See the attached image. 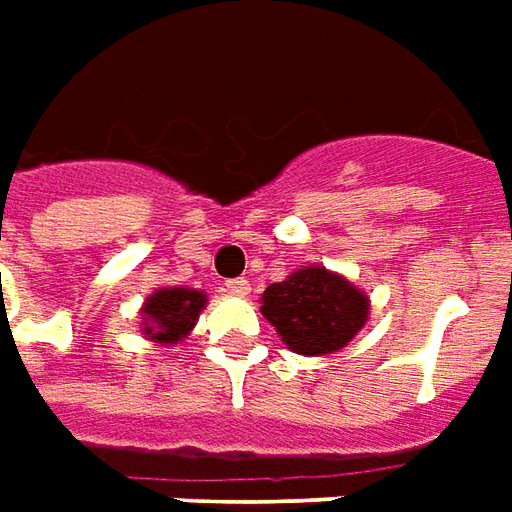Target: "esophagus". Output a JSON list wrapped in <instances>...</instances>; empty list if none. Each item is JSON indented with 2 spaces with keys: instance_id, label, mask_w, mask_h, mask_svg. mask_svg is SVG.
Masks as SVG:
<instances>
[{
  "instance_id": "esophagus-1",
  "label": "esophagus",
  "mask_w": 512,
  "mask_h": 512,
  "mask_svg": "<svg viewBox=\"0 0 512 512\" xmlns=\"http://www.w3.org/2000/svg\"><path fill=\"white\" fill-rule=\"evenodd\" d=\"M224 291L232 293V296H246L252 288H249V280L238 277V280H224Z\"/></svg>"
}]
</instances>
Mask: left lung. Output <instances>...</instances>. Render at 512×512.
I'll return each instance as SVG.
<instances>
[{
  "instance_id": "left-lung-1",
  "label": "left lung",
  "mask_w": 512,
  "mask_h": 512,
  "mask_svg": "<svg viewBox=\"0 0 512 512\" xmlns=\"http://www.w3.org/2000/svg\"><path fill=\"white\" fill-rule=\"evenodd\" d=\"M260 313L296 355H332L363 330L368 296L324 266H305L271 282Z\"/></svg>"
}]
</instances>
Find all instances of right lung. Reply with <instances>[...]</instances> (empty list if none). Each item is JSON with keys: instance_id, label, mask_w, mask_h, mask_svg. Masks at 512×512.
<instances>
[{"instance_id": "right-lung-1", "label": "right lung", "mask_w": 512, "mask_h": 512, "mask_svg": "<svg viewBox=\"0 0 512 512\" xmlns=\"http://www.w3.org/2000/svg\"><path fill=\"white\" fill-rule=\"evenodd\" d=\"M207 296L196 288H160L141 307L144 335L155 343H177L194 330Z\"/></svg>"}]
</instances>
